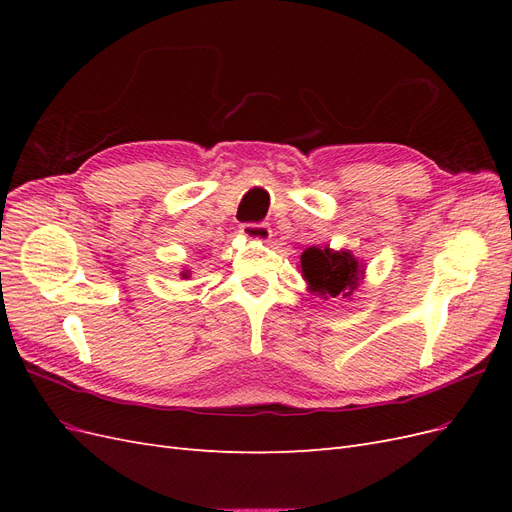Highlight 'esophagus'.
Returning a JSON list of instances; mask_svg holds the SVG:
<instances>
[{
    "instance_id": "34e87169",
    "label": "esophagus",
    "mask_w": 512,
    "mask_h": 512,
    "mask_svg": "<svg viewBox=\"0 0 512 512\" xmlns=\"http://www.w3.org/2000/svg\"><path fill=\"white\" fill-rule=\"evenodd\" d=\"M241 235L247 239H256V241H267L271 237V228L265 222H247L241 226Z\"/></svg>"
}]
</instances>
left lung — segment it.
<instances>
[{
    "mask_svg": "<svg viewBox=\"0 0 512 512\" xmlns=\"http://www.w3.org/2000/svg\"><path fill=\"white\" fill-rule=\"evenodd\" d=\"M301 269L312 290L324 299H337L339 294L350 297L361 275L359 262L350 252H331L329 247H307L301 256Z\"/></svg>",
    "mask_w": 512,
    "mask_h": 512,
    "instance_id": "1",
    "label": "left lung"
}]
</instances>
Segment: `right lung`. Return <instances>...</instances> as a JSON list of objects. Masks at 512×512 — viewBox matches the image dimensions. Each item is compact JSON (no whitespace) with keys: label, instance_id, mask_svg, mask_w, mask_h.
I'll use <instances>...</instances> for the list:
<instances>
[{"label":"right lung","instance_id":"1","mask_svg":"<svg viewBox=\"0 0 512 512\" xmlns=\"http://www.w3.org/2000/svg\"><path fill=\"white\" fill-rule=\"evenodd\" d=\"M181 275H183V277H185V273H181Z\"/></svg>","mask_w":512,"mask_h":512}]
</instances>
